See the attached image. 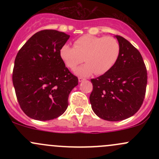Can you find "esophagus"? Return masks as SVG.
Wrapping results in <instances>:
<instances>
[{
  "label": "esophagus",
  "mask_w": 159,
  "mask_h": 159,
  "mask_svg": "<svg viewBox=\"0 0 159 159\" xmlns=\"http://www.w3.org/2000/svg\"><path fill=\"white\" fill-rule=\"evenodd\" d=\"M84 78H81V77H79V78H78V81H79V82H81V81H84Z\"/></svg>",
  "instance_id": "obj_1"
}]
</instances>
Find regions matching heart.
I'll return each instance as SVG.
<instances>
[{
	"instance_id": "1",
	"label": "heart",
	"mask_w": 159,
	"mask_h": 159,
	"mask_svg": "<svg viewBox=\"0 0 159 159\" xmlns=\"http://www.w3.org/2000/svg\"><path fill=\"white\" fill-rule=\"evenodd\" d=\"M74 46L64 44L60 49V57L70 69H75L84 60L87 63L75 70L77 75L83 77L109 71L116 64L121 50L118 40L111 36L84 35L75 41Z\"/></svg>"
}]
</instances>
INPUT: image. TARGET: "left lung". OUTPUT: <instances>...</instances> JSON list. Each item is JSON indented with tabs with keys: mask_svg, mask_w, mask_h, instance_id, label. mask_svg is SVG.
Returning a JSON list of instances; mask_svg holds the SVG:
<instances>
[{
	"mask_svg": "<svg viewBox=\"0 0 159 159\" xmlns=\"http://www.w3.org/2000/svg\"><path fill=\"white\" fill-rule=\"evenodd\" d=\"M120 44V55L109 71L91 80V108L104 120L118 121L134 115L143 103L147 70L143 58L129 41L115 35Z\"/></svg>",
	"mask_w": 159,
	"mask_h": 159,
	"instance_id": "8db88e82",
	"label": "left lung"
}]
</instances>
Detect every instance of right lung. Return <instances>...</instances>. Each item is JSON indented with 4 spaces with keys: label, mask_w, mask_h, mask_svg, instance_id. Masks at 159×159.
Listing matches in <instances>:
<instances>
[{
    "label": "right lung",
    "mask_w": 159,
    "mask_h": 159,
    "mask_svg": "<svg viewBox=\"0 0 159 159\" xmlns=\"http://www.w3.org/2000/svg\"><path fill=\"white\" fill-rule=\"evenodd\" d=\"M69 38L58 30H41L16 56L13 84L20 108L30 118L49 121L68 108L69 94L78 84L60 57L61 48Z\"/></svg>",
    "instance_id": "right-lung-1"
}]
</instances>
